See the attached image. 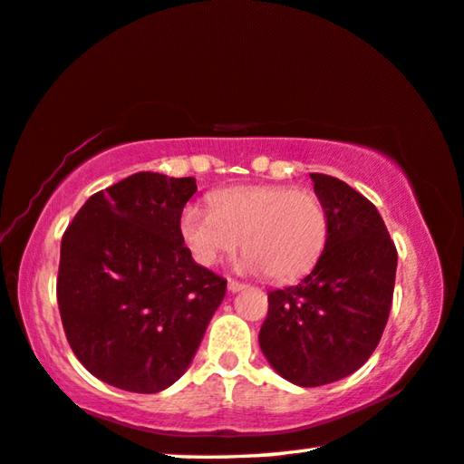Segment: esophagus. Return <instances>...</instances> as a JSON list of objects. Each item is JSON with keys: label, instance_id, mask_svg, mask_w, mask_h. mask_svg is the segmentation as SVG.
<instances>
[{"label": "esophagus", "instance_id": "esophagus-1", "mask_svg": "<svg viewBox=\"0 0 464 464\" xmlns=\"http://www.w3.org/2000/svg\"><path fill=\"white\" fill-rule=\"evenodd\" d=\"M246 283H239V281H233V278H229V291L231 293H239V291H244L246 289Z\"/></svg>", "mask_w": 464, "mask_h": 464}]
</instances>
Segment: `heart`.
Returning <instances> with one entry per match:
<instances>
[{"label": "heart", "instance_id": "obj_1", "mask_svg": "<svg viewBox=\"0 0 464 464\" xmlns=\"http://www.w3.org/2000/svg\"><path fill=\"white\" fill-rule=\"evenodd\" d=\"M179 233L192 258L212 266L244 244L239 266L291 281L314 268L328 239V210L310 188L239 186L188 204Z\"/></svg>", "mask_w": 464, "mask_h": 464}]
</instances>
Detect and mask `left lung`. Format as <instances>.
Wrapping results in <instances>:
<instances>
[{
	"label": "left lung",
	"mask_w": 464,
	"mask_h": 464,
	"mask_svg": "<svg viewBox=\"0 0 464 464\" xmlns=\"http://www.w3.org/2000/svg\"><path fill=\"white\" fill-rule=\"evenodd\" d=\"M326 204L328 239L299 285L268 293L260 349L293 384L314 388L359 370L388 322L396 247L365 196L324 173H310Z\"/></svg>",
	"instance_id": "obj_1"
}]
</instances>
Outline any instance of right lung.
<instances>
[{"label":"right lung","mask_w":464,"mask_h":464,"mask_svg":"<svg viewBox=\"0 0 464 464\" xmlns=\"http://www.w3.org/2000/svg\"><path fill=\"white\" fill-rule=\"evenodd\" d=\"M194 178L134 173L92 194L62 237L57 305L73 355L128 392L165 391L188 370L227 281L179 233Z\"/></svg>","instance_id":"right-lung-1"}]
</instances>
